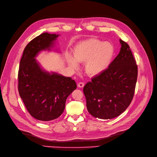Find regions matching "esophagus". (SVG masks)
Here are the masks:
<instances>
[{"instance_id": "34e87169", "label": "esophagus", "mask_w": 157, "mask_h": 157, "mask_svg": "<svg viewBox=\"0 0 157 157\" xmlns=\"http://www.w3.org/2000/svg\"><path fill=\"white\" fill-rule=\"evenodd\" d=\"M77 86H78V87H80V88H82V87L84 86V82H79Z\"/></svg>"}]
</instances>
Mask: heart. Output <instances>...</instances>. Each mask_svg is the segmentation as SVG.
Listing matches in <instances>:
<instances>
[{
  "label": "heart",
  "mask_w": 157,
  "mask_h": 157,
  "mask_svg": "<svg viewBox=\"0 0 157 157\" xmlns=\"http://www.w3.org/2000/svg\"><path fill=\"white\" fill-rule=\"evenodd\" d=\"M116 48L110 42L90 38L78 43L73 49V57L68 56L67 62L73 68H78V63H85L87 75L96 77L105 71L115 56Z\"/></svg>",
  "instance_id": "b5f03b06"
}]
</instances>
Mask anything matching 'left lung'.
<instances>
[{"label": "left lung", "mask_w": 157, "mask_h": 157, "mask_svg": "<svg viewBox=\"0 0 157 157\" xmlns=\"http://www.w3.org/2000/svg\"><path fill=\"white\" fill-rule=\"evenodd\" d=\"M119 54L109 68L84 87L88 112L94 117L113 119L128 108L135 93L137 65L128 44L119 40Z\"/></svg>", "instance_id": "8db88e82"}]
</instances>
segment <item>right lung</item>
I'll list each match as a JSON object with an SVG mask.
<instances>
[{
    "label": "right lung",
    "mask_w": 157,
    "mask_h": 157,
    "mask_svg": "<svg viewBox=\"0 0 157 157\" xmlns=\"http://www.w3.org/2000/svg\"><path fill=\"white\" fill-rule=\"evenodd\" d=\"M58 34L44 33L25 47L20 62L18 91L33 117L49 121L60 116L68 96L77 88L71 77L43 70L36 57L43 50H51Z\"/></svg>",
    "instance_id": "add662e5"
}]
</instances>
